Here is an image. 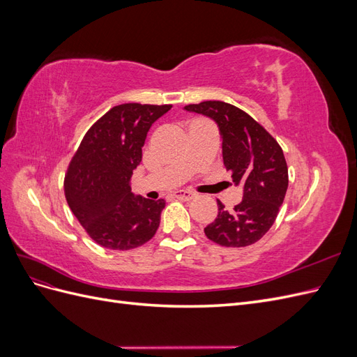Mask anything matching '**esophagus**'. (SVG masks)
<instances>
[{"mask_svg": "<svg viewBox=\"0 0 357 357\" xmlns=\"http://www.w3.org/2000/svg\"><path fill=\"white\" fill-rule=\"evenodd\" d=\"M174 197L181 201H189L192 198H195V193L189 192V190H177V192H174Z\"/></svg>", "mask_w": 357, "mask_h": 357, "instance_id": "obj_1", "label": "esophagus"}]
</instances>
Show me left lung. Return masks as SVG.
<instances>
[{"label": "left lung", "instance_id": "obj_1", "mask_svg": "<svg viewBox=\"0 0 357 357\" xmlns=\"http://www.w3.org/2000/svg\"><path fill=\"white\" fill-rule=\"evenodd\" d=\"M186 112L218 123L226 171L235 186L243 185V201L226 210L218 199V218L204 228L207 238L223 247H245L269 231L289 185L282 147L252 116L223 101L189 104Z\"/></svg>", "mask_w": 357, "mask_h": 357}]
</instances>
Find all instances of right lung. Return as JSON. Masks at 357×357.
<instances>
[{"instance_id": "1", "label": "right lung", "mask_w": 357, "mask_h": 357, "mask_svg": "<svg viewBox=\"0 0 357 357\" xmlns=\"http://www.w3.org/2000/svg\"><path fill=\"white\" fill-rule=\"evenodd\" d=\"M172 105L129 102L113 107L83 137L73 156L63 190L71 211L101 247L131 250L156 234L164 199L131 192L146 137Z\"/></svg>"}]
</instances>
